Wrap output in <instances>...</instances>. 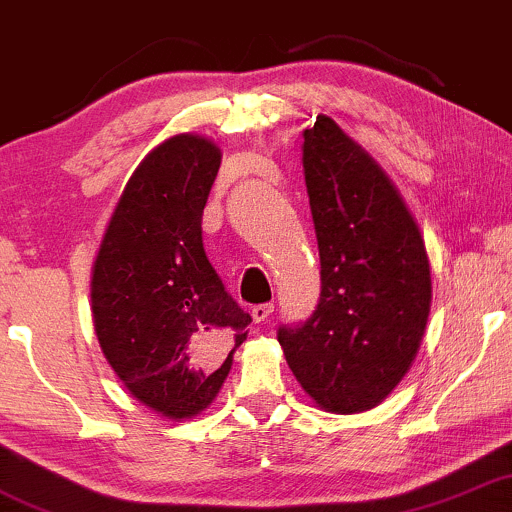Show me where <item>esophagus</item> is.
<instances>
[{
	"instance_id": "obj_1",
	"label": "esophagus",
	"mask_w": 512,
	"mask_h": 512,
	"mask_svg": "<svg viewBox=\"0 0 512 512\" xmlns=\"http://www.w3.org/2000/svg\"><path fill=\"white\" fill-rule=\"evenodd\" d=\"M271 312H274V304L271 302L255 304V307H252V319H255V323H264L271 316Z\"/></svg>"
}]
</instances>
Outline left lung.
<instances>
[{
	"instance_id": "obj_1",
	"label": "left lung",
	"mask_w": 512,
	"mask_h": 512,
	"mask_svg": "<svg viewBox=\"0 0 512 512\" xmlns=\"http://www.w3.org/2000/svg\"><path fill=\"white\" fill-rule=\"evenodd\" d=\"M302 167L321 297L307 321L278 328V342L323 411H368L418 354L432 302L428 252L390 177L326 115L304 129Z\"/></svg>"
}]
</instances>
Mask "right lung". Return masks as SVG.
I'll list each match as a JSON object with an SVG mask.
<instances>
[{"label": "right lung", "mask_w": 512, "mask_h": 512, "mask_svg": "<svg viewBox=\"0 0 512 512\" xmlns=\"http://www.w3.org/2000/svg\"><path fill=\"white\" fill-rule=\"evenodd\" d=\"M219 163L198 134L155 146L129 177L92 269L103 357L132 397L174 420L212 404L252 321L203 248Z\"/></svg>", "instance_id": "obj_1"}]
</instances>
